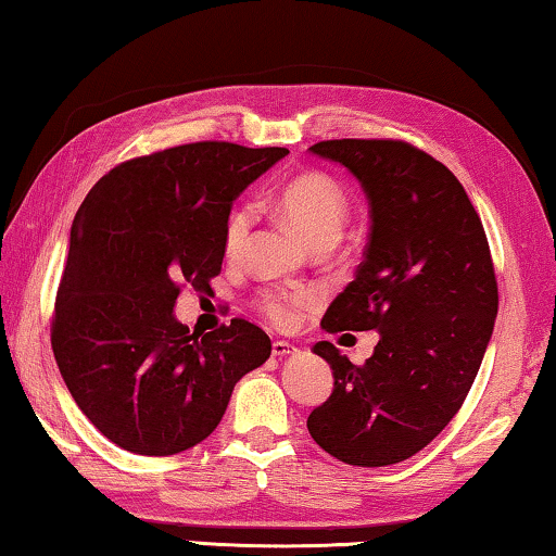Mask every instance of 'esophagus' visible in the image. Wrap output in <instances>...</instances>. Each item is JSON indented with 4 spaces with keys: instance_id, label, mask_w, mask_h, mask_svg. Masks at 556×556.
Returning <instances> with one entry per match:
<instances>
[{
    "instance_id": "1",
    "label": "esophagus",
    "mask_w": 556,
    "mask_h": 556,
    "mask_svg": "<svg viewBox=\"0 0 556 556\" xmlns=\"http://www.w3.org/2000/svg\"><path fill=\"white\" fill-rule=\"evenodd\" d=\"M294 351H296V346H294V343H289V341H275V343H271V356H277V358L292 356Z\"/></svg>"
}]
</instances>
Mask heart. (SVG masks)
<instances>
[{
	"label": "heart",
	"instance_id": "heart-1",
	"mask_svg": "<svg viewBox=\"0 0 556 556\" xmlns=\"http://www.w3.org/2000/svg\"><path fill=\"white\" fill-rule=\"evenodd\" d=\"M277 207L306 244L319 240L339 242L343 227L349 223L346 192L326 173L294 175L277 190ZM252 227L254 210L250 205L232 210L223 237L227 260L242 257L252 237ZM316 302H319L316 289H299V292H264L260 306L271 324L289 326L299 319L306 306H314Z\"/></svg>",
	"mask_w": 556,
	"mask_h": 556
}]
</instances>
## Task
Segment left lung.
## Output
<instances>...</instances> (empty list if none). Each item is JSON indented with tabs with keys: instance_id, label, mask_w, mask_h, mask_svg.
<instances>
[{
	"instance_id": "left-lung-1",
	"label": "left lung",
	"mask_w": 556,
	"mask_h": 556,
	"mask_svg": "<svg viewBox=\"0 0 556 556\" xmlns=\"http://www.w3.org/2000/svg\"><path fill=\"white\" fill-rule=\"evenodd\" d=\"M309 151L349 167L371 207L364 262L321 329L381 339L364 366L316 343L333 391L306 428L337 460L383 468L422 451L460 410L495 326V267L468 192L433 155L361 138Z\"/></svg>"
}]
</instances>
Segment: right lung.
Instances as JSON below:
<instances>
[{
  "label": "right lung",
  "instance_id": "obj_1",
  "mask_svg": "<svg viewBox=\"0 0 556 556\" xmlns=\"http://www.w3.org/2000/svg\"><path fill=\"white\" fill-rule=\"evenodd\" d=\"M287 148L175 146L105 173L78 207L51 349L84 416L136 455H175L223 420L235 383L271 341L232 319L205 337L175 319L185 285L210 289L232 200Z\"/></svg>",
  "mask_w": 556,
  "mask_h": 556
}]
</instances>
